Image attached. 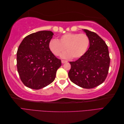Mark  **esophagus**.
<instances>
[{"label": "esophagus", "instance_id": "1", "mask_svg": "<svg viewBox=\"0 0 124 124\" xmlns=\"http://www.w3.org/2000/svg\"><path fill=\"white\" fill-rule=\"evenodd\" d=\"M67 61H64V60H62V63H66L67 62Z\"/></svg>", "mask_w": 124, "mask_h": 124}]
</instances>
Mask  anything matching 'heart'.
Returning <instances> with one entry per match:
<instances>
[{"label":"heart","mask_w":124,"mask_h":124,"mask_svg":"<svg viewBox=\"0 0 124 124\" xmlns=\"http://www.w3.org/2000/svg\"><path fill=\"white\" fill-rule=\"evenodd\" d=\"M89 46V39L85 33H67L59 39H52L49 43V48L52 53L59 56L65 48L67 52L63 53L62 57H72L78 59L81 57L87 51Z\"/></svg>","instance_id":"1"}]
</instances>
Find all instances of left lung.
Listing matches in <instances>:
<instances>
[{
    "mask_svg": "<svg viewBox=\"0 0 124 124\" xmlns=\"http://www.w3.org/2000/svg\"><path fill=\"white\" fill-rule=\"evenodd\" d=\"M89 39V47L81 57L70 62V80L84 88H93L106 80L109 69L110 58L103 40L94 32L84 29Z\"/></svg>",
    "mask_w": 124,
    "mask_h": 124,
    "instance_id": "left-lung-1",
    "label": "left lung"
}]
</instances>
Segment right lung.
<instances>
[{"label": "right lung", "mask_w": 124, "mask_h": 124, "mask_svg": "<svg viewBox=\"0 0 124 124\" xmlns=\"http://www.w3.org/2000/svg\"><path fill=\"white\" fill-rule=\"evenodd\" d=\"M54 33L40 31L26 36L17 51V68L22 82L33 89L42 88L52 83L61 60L52 53L49 43Z\"/></svg>", "instance_id": "right-lung-1"}]
</instances>
